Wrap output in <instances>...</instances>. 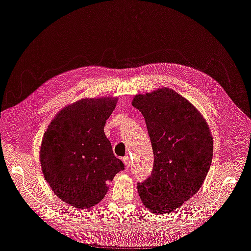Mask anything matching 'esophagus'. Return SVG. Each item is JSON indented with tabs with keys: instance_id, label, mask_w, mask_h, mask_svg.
Instances as JSON below:
<instances>
[{
	"instance_id": "obj_1",
	"label": "esophagus",
	"mask_w": 251,
	"mask_h": 251,
	"mask_svg": "<svg viewBox=\"0 0 251 251\" xmlns=\"http://www.w3.org/2000/svg\"><path fill=\"white\" fill-rule=\"evenodd\" d=\"M123 161H124V164H125L126 168H128V166L131 165V160H130V157H128V156H126L123 159Z\"/></svg>"
}]
</instances>
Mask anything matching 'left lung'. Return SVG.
I'll return each instance as SVG.
<instances>
[{"instance_id": "left-lung-1", "label": "left lung", "mask_w": 251, "mask_h": 251, "mask_svg": "<svg viewBox=\"0 0 251 251\" xmlns=\"http://www.w3.org/2000/svg\"><path fill=\"white\" fill-rule=\"evenodd\" d=\"M146 120L154 151L151 175L138 183L142 204L156 214L182 206L201 188L214 142L202 114L171 88L137 94L132 100Z\"/></svg>"}]
</instances>
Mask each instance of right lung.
Segmentation results:
<instances>
[{"instance_id":"1","label":"right lung","mask_w":251,"mask_h":251,"mask_svg":"<svg viewBox=\"0 0 251 251\" xmlns=\"http://www.w3.org/2000/svg\"><path fill=\"white\" fill-rule=\"evenodd\" d=\"M116 103V97L82 98L60 110L44 133L40 162L45 180L75 208L100 203L125 168L103 131Z\"/></svg>"}]
</instances>
